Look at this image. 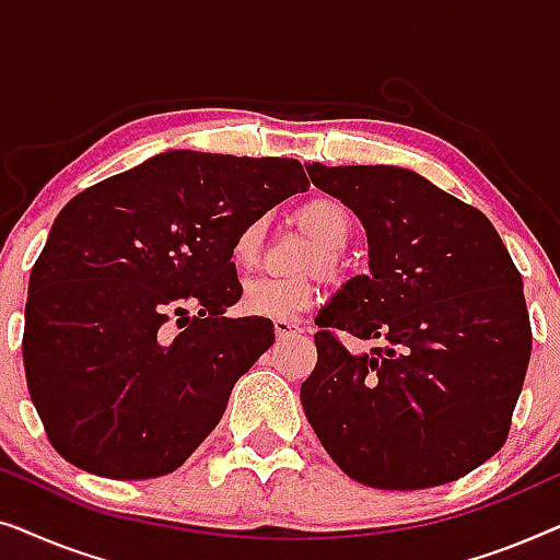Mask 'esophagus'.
Instances as JSON below:
<instances>
[{
  "mask_svg": "<svg viewBox=\"0 0 560 560\" xmlns=\"http://www.w3.org/2000/svg\"><path fill=\"white\" fill-rule=\"evenodd\" d=\"M303 328L293 324V320H275V336H278V341H285L290 336H301Z\"/></svg>",
  "mask_w": 560,
  "mask_h": 560,
  "instance_id": "obj_1",
  "label": "esophagus"
}]
</instances>
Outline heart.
Returning <instances> with one entry per match:
<instances>
[{
    "mask_svg": "<svg viewBox=\"0 0 560 560\" xmlns=\"http://www.w3.org/2000/svg\"><path fill=\"white\" fill-rule=\"evenodd\" d=\"M301 221L320 244V255L311 259V270H320L326 275L336 272V252L343 249L351 234V213L347 206L336 198H313L301 209ZM265 240V219L249 221L232 242L234 265L255 267L262 255ZM318 301V285L311 278H262L247 280L242 290V308L249 316L270 318V320H293L301 313L311 311Z\"/></svg>",
    "mask_w": 560,
    "mask_h": 560,
    "instance_id": "b5f03b06",
    "label": "heart"
}]
</instances>
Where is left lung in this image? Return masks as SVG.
Instances as JSON below:
<instances>
[{"mask_svg": "<svg viewBox=\"0 0 560 560\" xmlns=\"http://www.w3.org/2000/svg\"><path fill=\"white\" fill-rule=\"evenodd\" d=\"M362 221L370 275L320 308L301 387L328 456L374 489L466 477L502 448L530 362L523 278L485 213L395 165H305ZM378 347L362 355L332 336Z\"/></svg>", "mask_w": 560, "mask_h": 560, "instance_id": "left-lung-1", "label": "left lung"}]
</instances>
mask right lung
Masks as SVG:
<instances>
[{
	"instance_id": "1",
	"label": "right lung",
	"mask_w": 560,
	"mask_h": 560,
	"mask_svg": "<svg viewBox=\"0 0 560 560\" xmlns=\"http://www.w3.org/2000/svg\"><path fill=\"white\" fill-rule=\"evenodd\" d=\"M308 186L293 158L171 150L63 206L30 272L22 359L66 462L152 479L201 446L275 341L272 320L224 316L234 236Z\"/></svg>"
}]
</instances>
